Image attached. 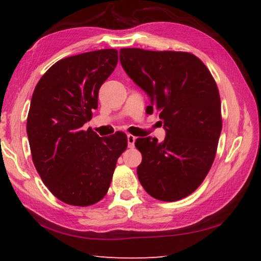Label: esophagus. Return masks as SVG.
Returning a JSON list of instances; mask_svg holds the SVG:
<instances>
[{
    "instance_id": "esophagus-1",
    "label": "esophagus",
    "mask_w": 261,
    "mask_h": 261,
    "mask_svg": "<svg viewBox=\"0 0 261 261\" xmlns=\"http://www.w3.org/2000/svg\"><path fill=\"white\" fill-rule=\"evenodd\" d=\"M135 141H136V137L132 135H127V146L132 148L135 146Z\"/></svg>"
}]
</instances>
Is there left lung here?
I'll list each match as a JSON object with an SVG mask.
<instances>
[{"mask_svg":"<svg viewBox=\"0 0 261 261\" xmlns=\"http://www.w3.org/2000/svg\"><path fill=\"white\" fill-rule=\"evenodd\" d=\"M123 69L148 94L146 112H160L167 132L162 143L137 138L143 155L139 181L156 200L188 196L203 182L215 161L222 121L220 96L210 70L182 51L120 50Z\"/></svg>","mask_w":261,"mask_h":261,"instance_id":"8db88e82","label":"left lung"}]
</instances>
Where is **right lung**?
<instances>
[{
	"instance_id": "obj_1",
	"label": "right lung",
	"mask_w": 261,
	"mask_h": 261,
	"mask_svg": "<svg viewBox=\"0 0 261 261\" xmlns=\"http://www.w3.org/2000/svg\"><path fill=\"white\" fill-rule=\"evenodd\" d=\"M117 54L102 49L57 61L33 92L27 117L33 163L49 191L69 205L100 201L126 149L124 132L100 138L82 129L98 108L99 89L115 69Z\"/></svg>"
}]
</instances>
